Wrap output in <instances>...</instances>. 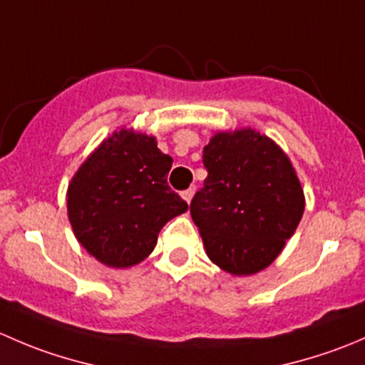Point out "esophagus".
Returning <instances> with one entry per match:
<instances>
[{
    "instance_id": "obj_1",
    "label": "esophagus",
    "mask_w": 365,
    "mask_h": 365,
    "mask_svg": "<svg viewBox=\"0 0 365 365\" xmlns=\"http://www.w3.org/2000/svg\"><path fill=\"white\" fill-rule=\"evenodd\" d=\"M192 196H194V190L192 189H187V190H183V192H182V197L187 201V203H190Z\"/></svg>"
}]
</instances>
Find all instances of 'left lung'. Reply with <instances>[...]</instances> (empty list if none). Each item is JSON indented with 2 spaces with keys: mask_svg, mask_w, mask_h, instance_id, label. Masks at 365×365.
<instances>
[{
  "mask_svg": "<svg viewBox=\"0 0 365 365\" xmlns=\"http://www.w3.org/2000/svg\"><path fill=\"white\" fill-rule=\"evenodd\" d=\"M205 187L190 203L206 256L231 275L264 270L293 237L305 208L281 146L251 127L219 130L203 148Z\"/></svg>",
  "mask_w": 365,
  "mask_h": 365,
  "instance_id": "8db88e82",
  "label": "left lung"
}]
</instances>
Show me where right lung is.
I'll return each mask as SVG.
<instances>
[{"instance_id":"right-lung-1","label":"right lung","mask_w":365,"mask_h":365,"mask_svg":"<svg viewBox=\"0 0 365 365\" xmlns=\"http://www.w3.org/2000/svg\"><path fill=\"white\" fill-rule=\"evenodd\" d=\"M173 159L153 135L121 127L79 165L67 189V213L77 242L111 268L141 263L159 231L189 205L168 185Z\"/></svg>"}]
</instances>
